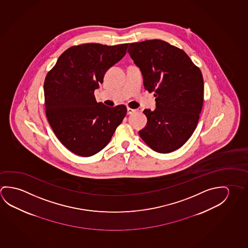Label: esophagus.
Wrapping results in <instances>:
<instances>
[{"instance_id":"esophagus-1","label":"esophagus","mask_w":248,"mask_h":248,"mask_svg":"<svg viewBox=\"0 0 248 248\" xmlns=\"http://www.w3.org/2000/svg\"><path fill=\"white\" fill-rule=\"evenodd\" d=\"M136 110L137 109H134V108H128L127 107V114H132L133 113H134V112H136Z\"/></svg>"}]
</instances>
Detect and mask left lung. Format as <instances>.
<instances>
[{"label": "left lung", "mask_w": 248, "mask_h": 248, "mask_svg": "<svg viewBox=\"0 0 248 248\" xmlns=\"http://www.w3.org/2000/svg\"><path fill=\"white\" fill-rule=\"evenodd\" d=\"M127 52L141 71L145 89L155 91L156 97V108L143 111L147 123L140 136L157 153H171L197 127L204 91L200 69L185 51L163 40L131 43Z\"/></svg>", "instance_id": "1"}]
</instances>
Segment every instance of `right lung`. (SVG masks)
I'll return each mask as SVG.
<instances>
[{
  "label": "right lung",
  "instance_id": "1",
  "mask_svg": "<svg viewBox=\"0 0 248 248\" xmlns=\"http://www.w3.org/2000/svg\"><path fill=\"white\" fill-rule=\"evenodd\" d=\"M128 44H83L67 49L44 83L46 113L56 136L82 157L99 153L126 116L125 105L97 102L94 92L107 71L125 56Z\"/></svg>",
  "mask_w": 248,
  "mask_h": 248
}]
</instances>
